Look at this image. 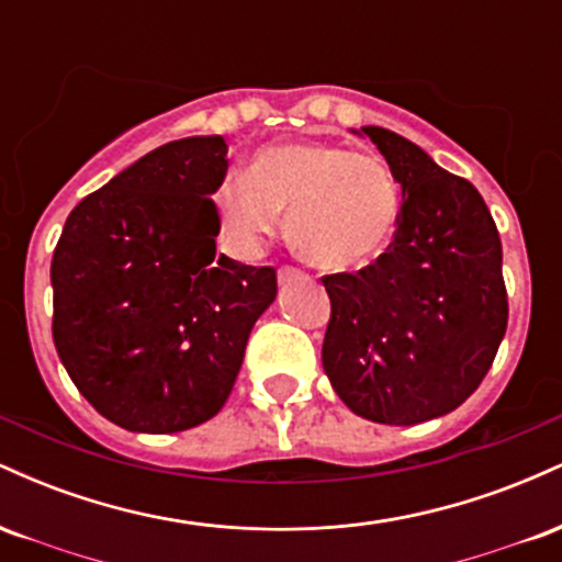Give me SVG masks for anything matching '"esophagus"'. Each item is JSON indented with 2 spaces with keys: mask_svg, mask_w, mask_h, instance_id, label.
<instances>
[{
  "mask_svg": "<svg viewBox=\"0 0 562 562\" xmlns=\"http://www.w3.org/2000/svg\"><path fill=\"white\" fill-rule=\"evenodd\" d=\"M277 280H280V285H290L293 280H301V272L295 267H280L277 269Z\"/></svg>",
  "mask_w": 562,
  "mask_h": 562,
  "instance_id": "34e87169",
  "label": "esophagus"
}]
</instances>
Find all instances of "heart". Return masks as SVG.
I'll return each mask as SVG.
<instances>
[{"label": "heart", "mask_w": 562, "mask_h": 562, "mask_svg": "<svg viewBox=\"0 0 562 562\" xmlns=\"http://www.w3.org/2000/svg\"><path fill=\"white\" fill-rule=\"evenodd\" d=\"M216 214L232 248L254 254L288 211L293 248L325 272H351L389 250L404 190L389 160L322 142L267 145L248 171L216 187Z\"/></svg>", "instance_id": "1"}]
</instances>
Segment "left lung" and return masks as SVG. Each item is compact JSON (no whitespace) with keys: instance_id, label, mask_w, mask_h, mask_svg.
<instances>
[{"instance_id":"obj_1","label":"left lung","mask_w":562,"mask_h":562,"mask_svg":"<svg viewBox=\"0 0 562 562\" xmlns=\"http://www.w3.org/2000/svg\"><path fill=\"white\" fill-rule=\"evenodd\" d=\"M404 190L396 237L357 274L322 277L330 322L322 367L353 415L415 425L481 385L507 330L499 232L481 192L423 147L362 126Z\"/></svg>"}]
</instances>
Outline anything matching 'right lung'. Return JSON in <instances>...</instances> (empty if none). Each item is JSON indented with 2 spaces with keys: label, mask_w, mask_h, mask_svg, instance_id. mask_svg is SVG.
Returning a JSON list of instances; mask_svg holds the SVG:
<instances>
[{
  "label": "right lung",
  "mask_w": 562,
  "mask_h": 562,
  "mask_svg": "<svg viewBox=\"0 0 562 562\" xmlns=\"http://www.w3.org/2000/svg\"><path fill=\"white\" fill-rule=\"evenodd\" d=\"M227 142L160 145L70 211L53 256V338L81 396L134 434H179L227 402L272 267L216 254Z\"/></svg>",
  "instance_id": "add662e5"
}]
</instances>
